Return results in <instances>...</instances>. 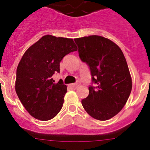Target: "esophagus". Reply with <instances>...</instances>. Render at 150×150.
I'll return each mask as SVG.
<instances>
[{"mask_svg": "<svg viewBox=\"0 0 150 150\" xmlns=\"http://www.w3.org/2000/svg\"><path fill=\"white\" fill-rule=\"evenodd\" d=\"M78 86H79L78 83H72V84H70V86L73 88H76Z\"/></svg>", "mask_w": 150, "mask_h": 150, "instance_id": "1", "label": "esophagus"}]
</instances>
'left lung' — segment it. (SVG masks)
I'll use <instances>...</instances> for the list:
<instances>
[{
    "label": "left lung",
    "instance_id": "8db88e82",
    "mask_svg": "<svg viewBox=\"0 0 150 150\" xmlns=\"http://www.w3.org/2000/svg\"><path fill=\"white\" fill-rule=\"evenodd\" d=\"M74 41L79 59L88 66L91 76L89 94L82 100V105L91 117L110 120L122 109L132 91V78L123 52L116 43L101 36Z\"/></svg>",
    "mask_w": 150,
    "mask_h": 150
}]
</instances>
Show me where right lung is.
Wrapping results in <instances>:
<instances>
[{
  "mask_svg": "<svg viewBox=\"0 0 150 150\" xmlns=\"http://www.w3.org/2000/svg\"><path fill=\"white\" fill-rule=\"evenodd\" d=\"M77 50L73 39L45 35L28 49L16 70V91L33 117L47 121L62 109L67 86L52 75L60 72V62Z\"/></svg>",
  "mask_w": 150,
  "mask_h": 150,
  "instance_id": "right-lung-1",
  "label": "right lung"
}]
</instances>
